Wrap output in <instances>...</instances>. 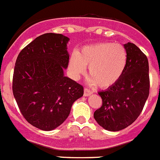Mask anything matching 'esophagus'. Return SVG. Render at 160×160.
Returning a JSON list of instances; mask_svg holds the SVG:
<instances>
[{"instance_id": "1", "label": "esophagus", "mask_w": 160, "mask_h": 160, "mask_svg": "<svg viewBox=\"0 0 160 160\" xmlns=\"http://www.w3.org/2000/svg\"><path fill=\"white\" fill-rule=\"evenodd\" d=\"M93 93V92L91 91L90 90L87 89V88H85L84 89V96L85 97H89Z\"/></svg>"}]
</instances>
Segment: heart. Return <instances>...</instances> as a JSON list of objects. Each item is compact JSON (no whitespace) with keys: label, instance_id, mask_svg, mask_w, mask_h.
<instances>
[{"label":"heart","instance_id":"heart-1","mask_svg":"<svg viewBox=\"0 0 160 160\" xmlns=\"http://www.w3.org/2000/svg\"><path fill=\"white\" fill-rule=\"evenodd\" d=\"M127 52L119 43H98L86 45L74 52L69 60L68 70L73 78H80L89 66L87 82L108 88L122 76L127 65Z\"/></svg>","mask_w":160,"mask_h":160}]
</instances>
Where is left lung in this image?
Returning <instances> with one entry per match:
<instances>
[{"mask_svg": "<svg viewBox=\"0 0 160 160\" xmlns=\"http://www.w3.org/2000/svg\"><path fill=\"white\" fill-rule=\"evenodd\" d=\"M127 65L122 76L114 85L98 93L102 105L93 113L100 126L117 132L132 124L143 110L149 95V66L147 56L137 46L124 44Z\"/></svg>", "mask_w": 160, "mask_h": 160, "instance_id": "1", "label": "left lung"}]
</instances>
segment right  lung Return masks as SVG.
<instances>
[{
  "label": "right lung",
  "instance_id": "right-lung-1",
  "mask_svg": "<svg viewBox=\"0 0 160 160\" xmlns=\"http://www.w3.org/2000/svg\"><path fill=\"white\" fill-rule=\"evenodd\" d=\"M69 40L62 34H43L23 48L16 61L14 98L26 121L43 131L61 125L73 103L83 96L82 86L64 75Z\"/></svg>",
  "mask_w": 160,
  "mask_h": 160
}]
</instances>
